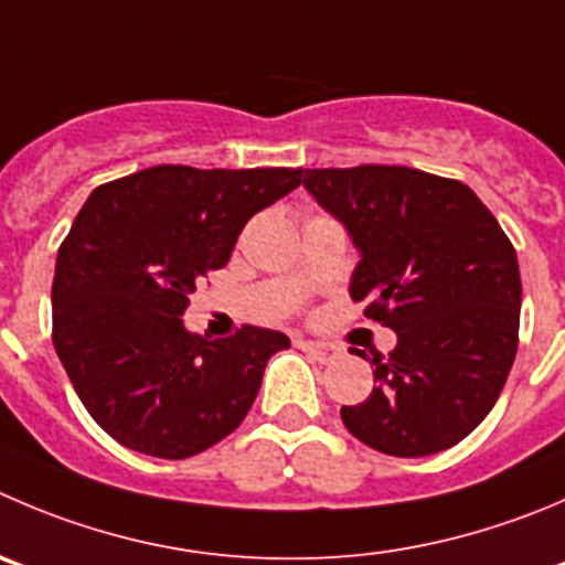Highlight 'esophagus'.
Listing matches in <instances>:
<instances>
[{
    "label": "esophagus",
    "mask_w": 565,
    "mask_h": 565,
    "mask_svg": "<svg viewBox=\"0 0 565 565\" xmlns=\"http://www.w3.org/2000/svg\"><path fill=\"white\" fill-rule=\"evenodd\" d=\"M299 347L313 354L319 363H330V360H335L341 354V347H335L330 341H299Z\"/></svg>",
    "instance_id": "1"
}]
</instances>
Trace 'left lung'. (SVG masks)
<instances>
[{
	"label": "left lung",
	"instance_id": "8db88e82",
	"mask_svg": "<svg viewBox=\"0 0 565 565\" xmlns=\"http://www.w3.org/2000/svg\"><path fill=\"white\" fill-rule=\"evenodd\" d=\"M305 188L358 246L352 299L396 332L394 352L372 360L377 385L341 407L343 424L394 458L455 447L491 413L513 366V244L477 193L449 177L369 163L305 169Z\"/></svg>",
	"mask_w": 565,
	"mask_h": 565
}]
</instances>
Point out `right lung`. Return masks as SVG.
I'll use <instances>...</instances> for the list:
<instances>
[{
	"label": "right lung",
	"instance_id": "1",
	"mask_svg": "<svg viewBox=\"0 0 565 565\" xmlns=\"http://www.w3.org/2000/svg\"><path fill=\"white\" fill-rule=\"evenodd\" d=\"M302 169L152 166L96 188L57 249L52 343L96 424L121 447L182 460L246 418L268 358L291 341L244 324L207 341L182 324L244 224Z\"/></svg>",
	"mask_w": 565,
	"mask_h": 565
}]
</instances>
